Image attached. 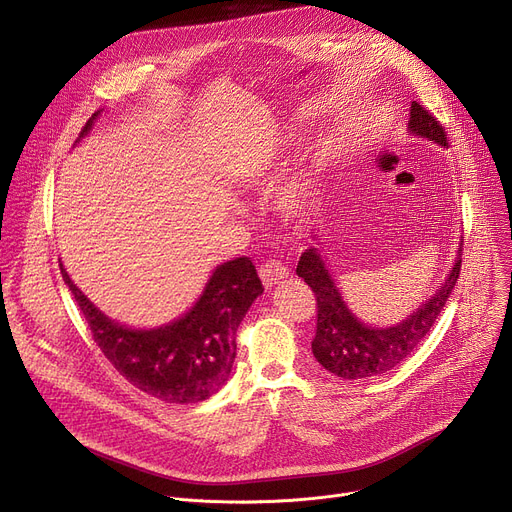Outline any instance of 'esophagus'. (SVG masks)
Listing matches in <instances>:
<instances>
[{
	"mask_svg": "<svg viewBox=\"0 0 512 512\" xmlns=\"http://www.w3.org/2000/svg\"><path fill=\"white\" fill-rule=\"evenodd\" d=\"M259 276H261L263 286H265V288H271V286L278 284L280 280H284V278L288 276V269H286L280 261L271 259V261H265V263L259 267Z\"/></svg>",
	"mask_w": 512,
	"mask_h": 512,
	"instance_id": "obj_1",
	"label": "esophagus"
}]
</instances>
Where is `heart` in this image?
I'll return each instance as SVG.
<instances>
[{"mask_svg": "<svg viewBox=\"0 0 512 512\" xmlns=\"http://www.w3.org/2000/svg\"><path fill=\"white\" fill-rule=\"evenodd\" d=\"M247 177H249L247 181L251 185H261L265 179V168H255ZM306 199H309V185H306L304 181H292L284 189H280L276 206L286 218H294L304 210Z\"/></svg>", "mask_w": 512, "mask_h": 512, "instance_id": "1", "label": "heart"}]
</instances>
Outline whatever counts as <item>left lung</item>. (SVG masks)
I'll return each mask as SVG.
<instances>
[{
  "mask_svg": "<svg viewBox=\"0 0 512 512\" xmlns=\"http://www.w3.org/2000/svg\"><path fill=\"white\" fill-rule=\"evenodd\" d=\"M410 111V125L407 127L412 133L440 146L449 144L445 127L420 102L414 100ZM461 245L463 238L459 243L455 265L445 284L418 311L393 327H368L360 323L358 317L348 309L342 294L337 292V286L319 251L315 247L306 249L300 255L296 274L311 286L317 298V331L313 337V354L317 362L325 370L333 372L335 377L346 381L379 377V374L401 364L420 346L440 311L445 309L459 280Z\"/></svg>",
  "mask_w": 512,
  "mask_h": 512,
  "instance_id": "1",
  "label": "left lung"
}]
</instances>
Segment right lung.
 <instances>
[{
	"mask_svg": "<svg viewBox=\"0 0 512 512\" xmlns=\"http://www.w3.org/2000/svg\"><path fill=\"white\" fill-rule=\"evenodd\" d=\"M98 113L88 119L80 138ZM59 267L100 352L133 387L166 403H197L222 389L236 358V329L263 292L251 259L236 257L214 271L181 319L150 331L129 329L102 315Z\"/></svg>",
	"mask_w": 512,
	"mask_h": 512,
	"instance_id": "right-lung-1",
	"label": "right lung"
}]
</instances>
